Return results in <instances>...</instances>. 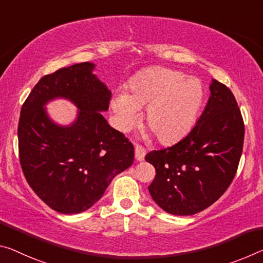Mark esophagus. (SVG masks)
<instances>
[{"mask_svg":"<svg viewBox=\"0 0 263 263\" xmlns=\"http://www.w3.org/2000/svg\"><path fill=\"white\" fill-rule=\"evenodd\" d=\"M145 154H146V149L140 145H137L136 146V159L138 161H143L145 158Z\"/></svg>","mask_w":263,"mask_h":263,"instance_id":"34e87169","label":"esophagus"}]
</instances>
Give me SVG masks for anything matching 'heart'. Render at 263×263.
<instances>
[{"label": "heart", "instance_id": "b5f03b06", "mask_svg": "<svg viewBox=\"0 0 263 263\" xmlns=\"http://www.w3.org/2000/svg\"><path fill=\"white\" fill-rule=\"evenodd\" d=\"M203 102L197 78L168 68H153L133 78L128 95L117 92L111 101L117 127L131 130L146 107L145 122L161 144H172L190 131Z\"/></svg>", "mask_w": 263, "mask_h": 263}]
</instances>
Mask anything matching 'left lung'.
Instances as JSON below:
<instances>
[{
    "instance_id": "1",
    "label": "left lung",
    "mask_w": 263,
    "mask_h": 263,
    "mask_svg": "<svg viewBox=\"0 0 263 263\" xmlns=\"http://www.w3.org/2000/svg\"><path fill=\"white\" fill-rule=\"evenodd\" d=\"M210 90L205 110L189 135L145 157L156 168L149 194L170 214L206 210L226 192L239 166L245 138L240 109L222 83L212 79Z\"/></svg>"
}]
</instances>
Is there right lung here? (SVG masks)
<instances>
[{
	"label": "right lung",
	"mask_w": 263,
	"mask_h": 263,
	"mask_svg": "<svg viewBox=\"0 0 263 263\" xmlns=\"http://www.w3.org/2000/svg\"><path fill=\"white\" fill-rule=\"evenodd\" d=\"M90 62L42 77L22 105L18 122L20 162L29 186L60 213H82L93 206L117 174L130 167L133 145L107 124L111 91L93 74ZM64 98L79 109L63 127L44 106Z\"/></svg>",
	"instance_id": "add662e5"
}]
</instances>
